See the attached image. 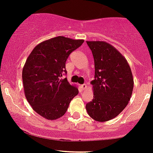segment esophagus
Segmentation results:
<instances>
[{
  "label": "esophagus",
  "mask_w": 153,
  "mask_h": 153,
  "mask_svg": "<svg viewBox=\"0 0 153 153\" xmlns=\"http://www.w3.org/2000/svg\"><path fill=\"white\" fill-rule=\"evenodd\" d=\"M81 88L82 90H86V88H87V85L86 84H83V85H81Z\"/></svg>",
  "instance_id": "34e87169"
}]
</instances>
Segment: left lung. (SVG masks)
Instances as JSON below:
<instances>
[{"label":"left lung","instance_id":"obj_1","mask_svg":"<svg viewBox=\"0 0 153 153\" xmlns=\"http://www.w3.org/2000/svg\"><path fill=\"white\" fill-rule=\"evenodd\" d=\"M94 58L95 79L91 82L93 99L86 105L87 114L99 122L113 119L130 100L134 88L131 70L126 59L104 41H87Z\"/></svg>","mask_w":153,"mask_h":153}]
</instances>
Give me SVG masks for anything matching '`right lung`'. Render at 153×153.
I'll return each mask as SVG.
<instances>
[{
  "mask_svg": "<svg viewBox=\"0 0 153 153\" xmlns=\"http://www.w3.org/2000/svg\"><path fill=\"white\" fill-rule=\"evenodd\" d=\"M84 42L63 36L43 41L32 50L22 70L25 97L32 109L42 117L56 120L66 114L78 88L67 79L66 61Z\"/></svg>",
  "mask_w": 153,
  "mask_h": 153,
  "instance_id": "right-lung-1",
  "label": "right lung"
}]
</instances>
